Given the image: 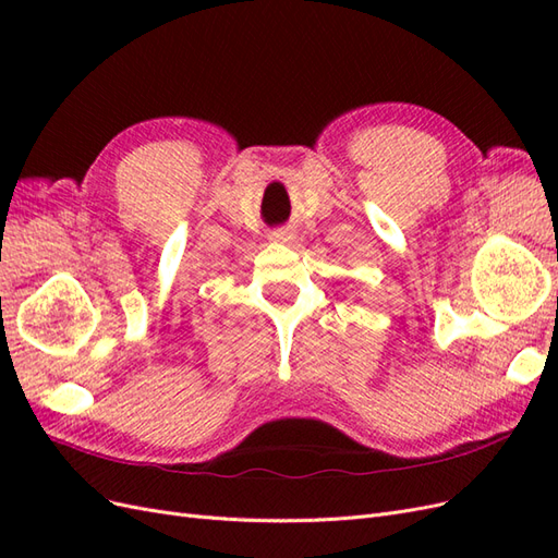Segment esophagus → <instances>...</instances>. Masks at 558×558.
Masks as SVG:
<instances>
[{
	"label": "esophagus",
	"instance_id": "34e87169",
	"mask_svg": "<svg viewBox=\"0 0 558 558\" xmlns=\"http://www.w3.org/2000/svg\"><path fill=\"white\" fill-rule=\"evenodd\" d=\"M269 240H272V242H281V244H286V242H291V240H293V232H291L289 228H277V230L269 232Z\"/></svg>",
	"mask_w": 558,
	"mask_h": 558
}]
</instances>
